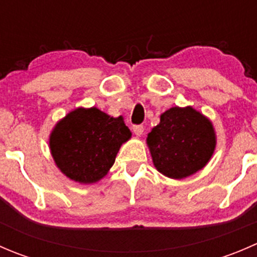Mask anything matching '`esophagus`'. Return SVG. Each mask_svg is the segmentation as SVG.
I'll return each instance as SVG.
<instances>
[{
  "instance_id": "1",
  "label": "esophagus",
  "mask_w": 257,
  "mask_h": 257,
  "mask_svg": "<svg viewBox=\"0 0 257 257\" xmlns=\"http://www.w3.org/2000/svg\"><path fill=\"white\" fill-rule=\"evenodd\" d=\"M133 132L137 137L143 136V133H144L143 125H133Z\"/></svg>"
}]
</instances>
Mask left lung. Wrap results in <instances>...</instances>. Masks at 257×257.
Segmentation results:
<instances>
[{"instance_id":"8db88e82","label":"left lung","mask_w":257,"mask_h":257,"mask_svg":"<svg viewBox=\"0 0 257 257\" xmlns=\"http://www.w3.org/2000/svg\"><path fill=\"white\" fill-rule=\"evenodd\" d=\"M155 169L170 179H185L203 169L216 148L212 121L193 107H172L148 133Z\"/></svg>"}]
</instances>
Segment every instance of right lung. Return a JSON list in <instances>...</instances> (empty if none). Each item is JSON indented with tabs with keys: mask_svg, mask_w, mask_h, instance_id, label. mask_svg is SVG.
Wrapping results in <instances>:
<instances>
[{
	"mask_svg": "<svg viewBox=\"0 0 257 257\" xmlns=\"http://www.w3.org/2000/svg\"><path fill=\"white\" fill-rule=\"evenodd\" d=\"M131 138L121 115L114 118L95 107H78L53 126L49 150L67 178L87 185L108 174L121 144Z\"/></svg>",
	"mask_w": 257,
	"mask_h": 257,
	"instance_id": "add662e5",
	"label": "right lung"
}]
</instances>
